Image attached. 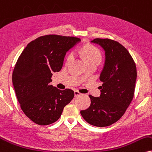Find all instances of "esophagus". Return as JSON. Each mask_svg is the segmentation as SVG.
I'll list each match as a JSON object with an SVG mask.
<instances>
[{
    "instance_id": "esophagus-1",
    "label": "esophagus",
    "mask_w": 152,
    "mask_h": 152,
    "mask_svg": "<svg viewBox=\"0 0 152 152\" xmlns=\"http://www.w3.org/2000/svg\"><path fill=\"white\" fill-rule=\"evenodd\" d=\"M80 94H81V93H80L78 91H75V96H79Z\"/></svg>"
}]
</instances>
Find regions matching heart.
Here are the masks:
<instances>
[{"label": "heart", "instance_id": "1", "mask_svg": "<svg viewBox=\"0 0 152 152\" xmlns=\"http://www.w3.org/2000/svg\"><path fill=\"white\" fill-rule=\"evenodd\" d=\"M80 54L83 58L86 65L95 63L98 64L102 61V54L99 50L95 46L91 45H87L83 46L80 50ZM72 59V54L70 53L67 56L66 63L68 64Z\"/></svg>", "mask_w": 152, "mask_h": 152}]
</instances>
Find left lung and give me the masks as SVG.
<instances>
[{
	"label": "left lung",
	"instance_id": "1",
	"mask_svg": "<svg viewBox=\"0 0 152 152\" xmlns=\"http://www.w3.org/2000/svg\"><path fill=\"white\" fill-rule=\"evenodd\" d=\"M105 51V63L101 72L103 82L99 97L89 95L90 106L80 111L83 118L94 126L106 127L121 118L134 96L137 79L136 65L123 45L109 39H95Z\"/></svg>",
	"mask_w": 152,
	"mask_h": 152
}]
</instances>
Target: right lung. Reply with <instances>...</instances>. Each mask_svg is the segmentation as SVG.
Wrapping results in <instances>:
<instances>
[{"mask_svg": "<svg viewBox=\"0 0 152 152\" xmlns=\"http://www.w3.org/2000/svg\"><path fill=\"white\" fill-rule=\"evenodd\" d=\"M80 41L45 35L29 43L18 58L12 72L13 87L22 111L34 123H55L74 97L72 89L60 90L50 82L53 73L61 70L67 51Z\"/></svg>", "mask_w": 152, "mask_h": 152, "instance_id": "right-lung-1", "label": "right lung"}]
</instances>
